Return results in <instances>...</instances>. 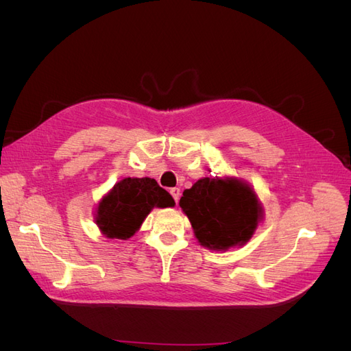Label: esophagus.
<instances>
[{
    "instance_id": "34e87169",
    "label": "esophagus",
    "mask_w": 351,
    "mask_h": 351,
    "mask_svg": "<svg viewBox=\"0 0 351 351\" xmlns=\"http://www.w3.org/2000/svg\"><path fill=\"white\" fill-rule=\"evenodd\" d=\"M169 193H171V196L174 197V200H176V204L178 202V199H180V189L178 187H173V189H169Z\"/></svg>"
}]
</instances>
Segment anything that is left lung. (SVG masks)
I'll use <instances>...</instances> for the list:
<instances>
[{"label": "left lung", "instance_id": "obj_1", "mask_svg": "<svg viewBox=\"0 0 351 351\" xmlns=\"http://www.w3.org/2000/svg\"><path fill=\"white\" fill-rule=\"evenodd\" d=\"M180 206L199 243L210 250L249 241L262 217L256 195L236 178H200L184 190Z\"/></svg>", "mask_w": 351, "mask_h": 351}]
</instances>
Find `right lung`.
<instances>
[{
  "instance_id": "1",
  "label": "right lung",
  "mask_w": 351,
  "mask_h": 351,
  "mask_svg": "<svg viewBox=\"0 0 351 351\" xmlns=\"http://www.w3.org/2000/svg\"><path fill=\"white\" fill-rule=\"evenodd\" d=\"M176 202L154 178H124L99 202L97 224L108 239L127 240L141 228L151 209L174 206Z\"/></svg>"
}]
</instances>
